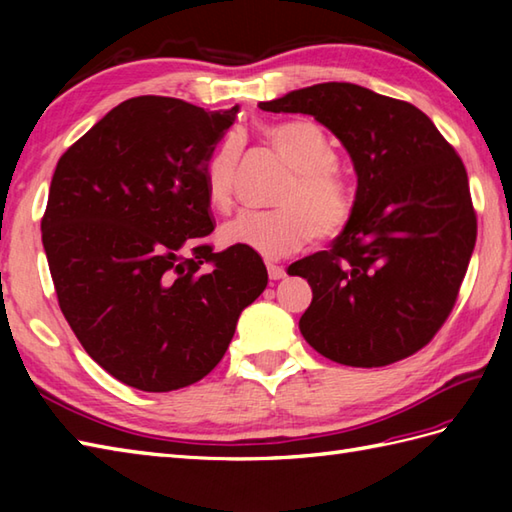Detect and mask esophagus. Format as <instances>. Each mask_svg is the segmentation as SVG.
<instances>
[{"label": "esophagus", "mask_w": 512, "mask_h": 512, "mask_svg": "<svg viewBox=\"0 0 512 512\" xmlns=\"http://www.w3.org/2000/svg\"><path fill=\"white\" fill-rule=\"evenodd\" d=\"M268 277L270 279H281V277H286V268L284 266H279V264H268Z\"/></svg>", "instance_id": "obj_1"}]
</instances>
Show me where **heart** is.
<instances>
[{"mask_svg":"<svg viewBox=\"0 0 512 512\" xmlns=\"http://www.w3.org/2000/svg\"><path fill=\"white\" fill-rule=\"evenodd\" d=\"M259 143L290 169L270 211H239L222 228L228 246L246 248L268 259L295 253L310 239L330 242L350 226L356 211L352 180L336 167V149L328 132L310 118L262 123ZM242 145L226 138L206 162V198L215 209H226L233 198V182Z\"/></svg>","mask_w":512,"mask_h":512,"instance_id":"obj_1","label":"heart"}]
</instances>
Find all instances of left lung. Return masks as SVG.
Returning a JSON list of instances; mask_svg holds the SVG:
<instances>
[{
	"label": "left lung",
	"instance_id": "8db88e82",
	"mask_svg": "<svg viewBox=\"0 0 512 512\" xmlns=\"http://www.w3.org/2000/svg\"><path fill=\"white\" fill-rule=\"evenodd\" d=\"M259 107L317 118L358 176L350 226L288 268L312 288L303 339L350 367L416 354L449 319L475 248L462 158L416 105L354 83H319Z\"/></svg>",
	"mask_w": 512,
	"mask_h": 512
}]
</instances>
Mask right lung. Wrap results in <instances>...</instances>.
<instances>
[{"label": "right lung", "mask_w": 512, "mask_h": 512, "mask_svg": "<svg viewBox=\"0 0 512 512\" xmlns=\"http://www.w3.org/2000/svg\"><path fill=\"white\" fill-rule=\"evenodd\" d=\"M239 107L171 96L116 105L59 158L41 220L59 308L107 374L140 391L198 383L222 361L268 273L204 239V169Z\"/></svg>", "instance_id": "obj_1"}]
</instances>
